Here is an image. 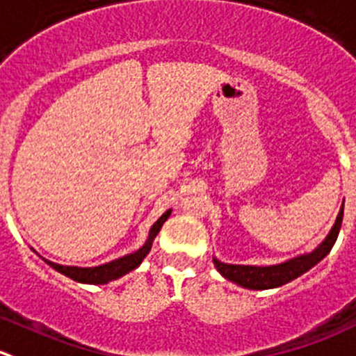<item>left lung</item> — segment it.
Returning a JSON list of instances; mask_svg holds the SVG:
<instances>
[{
    "mask_svg": "<svg viewBox=\"0 0 356 356\" xmlns=\"http://www.w3.org/2000/svg\"><path fill=\"white\" fill-rule=\"evenodd\" d=\"M343 213H344V205L341 209L339 216H337L336 224L330 229L329 236L322 241L318 248L312 252V254L301 255V257H296L292 261L284 262V264L277 266H240V264H224V262L213 259V264H216L217 271L222 275L227 280L234 282V284L241 285V287L252 289V291H266V289H275L280 287V285L289 284L294 278L301 277L302 273H306L308 270H312L316 262L322 261L327 254L330 252V248L334 247L337 240V234H339L341 224H343Z\"/></svg>",
    "mask_w": 356,
    "mask_h": 356,
    "instance_id": "8db88e82",
    "label": "left lung"
}]
</instances>
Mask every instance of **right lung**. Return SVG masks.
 Wrapping results in <instances>:
<instances>
[{
  "label": "right lung",
  "mask_w": 356,
  "mask_h": 356,
  "mask_svg": "<svg viewBox=\"0 0 356 356\" xmlns=\"http://www.w3.org/2000/svg\"><path fill=\"white\" fill-rule=\"evenodd\" d=\"M168 216H170V210H167V212L153 224V227H151L149 231V238H147V241L139 248V250L134 252V254L125 255V257L115 259V261L108 262V264L95 266V268H76V266L55 264V262L47 261V259H44V261H47V264H50L54 270H57L58 273L65 275V277L72 278V280L76 282H81V284H108V282L116 280V278L123 277V275H127L129 271L136 270L137 266L143 262V259L146 257L147 252L151 250V243H153L154 236H156L158 231L161 229V226H163L165 220L168 219Z\"/></svg>",
  "instance_id": "add662e5"
}]
</instances>
